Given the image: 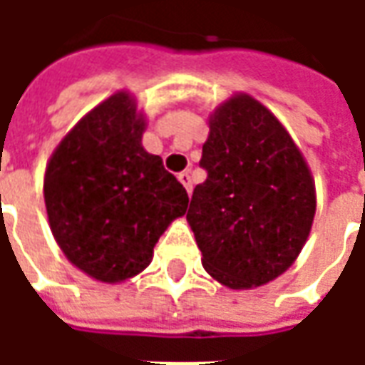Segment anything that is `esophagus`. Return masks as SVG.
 Listing matches in <instances>:
<instances>
[{
	"instance_id": "obj_1",
	"label": "esophagus",
	"mask_w": 365,
	"mask_h": 365,
	"mask_svg": "<svg viewBox=\"0 0 365 365\" xmlns=\"http://www.w3.org/2000/svg\"><path fill=\"white\" fill-rule=\"evenodd\" d=\"M178 180L183 183V187L187 190V193H191V190H193V185H191V175L190 172H182V174L178 175Z\"/></svg>"
}]
</instances>
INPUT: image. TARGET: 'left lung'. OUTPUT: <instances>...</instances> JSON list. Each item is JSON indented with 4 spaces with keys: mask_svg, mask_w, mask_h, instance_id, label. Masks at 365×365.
Instances as JSON below:
<instances>
[{
    "mask_svg": "<svg viewBox=\"0 0 365 365\" xmlns=\"http://www.w3.org/2000/svg\"><path fill=\"white\" fill-rule=\"evenodd\" d=\"M187 221L203 268L232 289L282 275L313 225L314 185L301 152L274 115L250 96L215 111Z\"/></svg>",
    "mask_w": 365,
    "mask_h": 365,
    "instance_id": "left-lung-1",
    "label": "left lung"
}]
</instances>
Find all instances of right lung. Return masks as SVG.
Returning <instances> with one entry per match:
<instances>
[{
  "label": "right lung",
  "mask_w": 365,
  "mask_h": 365,
  "mask_svg": "<svg viewBox=\"0 0 365 365\" xmlns=\"http://www.w3.org/2000/svg\"><path fill=\"white\" fill-rule=\"evenodd\" d=\"M143 115L119 91L76 125L52 154L44 203L52 235L74 266L115 283L143 272L190 197L160 156L144 150Z\"/></svg>",
  "instance_id": "right-lung-1"
}]
</instances>
